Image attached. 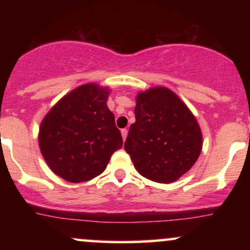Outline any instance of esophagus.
<instances>
[{"label": "esophagus", "instance_id": "esophagus-1", "mask_svg": "<svg viewBox=\"0 0 250 250\" xmlns=\"http://www.w3.org/2000/svg\"><path fill=\"white\" fill-rule=\"evenodd\" d=\"M121 135H122L123 141H125V139H127V135H128V130H127V129H122V130H121Z\"/></svg>", "mask_w": 250, "mask_h": 250}]
</instances>
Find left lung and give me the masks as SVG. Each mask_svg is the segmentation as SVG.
<instances>
[{
    "label": "left lung",
    "instance_id": "left-lung-1",
    "mask_svg": "<svg viewBox=\"0 0 250 250\" xmlns=\"http://www.w3.org/2000/svg\"><path fill=\"white\" fill-rule=\"evenodd\" d=\"M135 119L125 149L142 176L171 183L195 165L202 150V131L190 109L173 90L153 87L140 91Z\"/></svg>",
    "mask_w": 250,
    "mask_h": 250
}]
</instances>
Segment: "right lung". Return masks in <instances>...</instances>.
<instances>
[{"label":"right lung","instance_id":"obj_1","mask_svg":"<svg viewBox=\"0 0 250 250\" xmlns=\"http://www.w3.org/2000/svg\"><path fill=\"white\" fill-rule=\"evenodd\" d=\"M110 89L85 83L64 95L43 117L39 146L54 174L71 183L90 181L122 148L107 100Z\"/></svg>","mask_w":250,"mask_h":250}]
</instances>
